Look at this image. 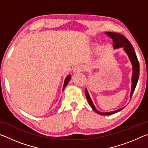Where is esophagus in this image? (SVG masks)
Returning <instances> with one entry per match:
<instances>
[{
	"label": "esophagus",
	"mask_w": 148,
	"mask_h": 148,
	"mask_svg": "<svg viewBox=\"0 0 148 148\" xmlns=\"http://www.w3.org/2000/svg\"><path fill=\"white\" fill-rule=\"evenodd\" d=\"M84 71V69L81 66H75L73 69V73L74 74H78L79 72H83Z\"/></svg>",
	"instance_id": "obj_1"
}]
</instances>
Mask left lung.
<instances>
[{
	"instance_id": "8db88e82",
	"label": "left lung",
	"mask_w": 148,
	"mask_h": 148,
	"mask_svg": "<svg viewBox=\"0 0 148 148\" xmlns=\"http://www.w3.org/2000/svg\"><path fill=\"white\" fill-rule=\"evenodd\" d=\"M107 36H108L110 38L112 39L113 41V48L114 49L117 48H121L123 47V48L124 51L126 53V54L128 56L129 59L131 61V63L132 66V78H131V92L130 93V99H131V97L133 95V92L134 91V89L136 88L138 80L139 77V73H140V66L139 62L138 61L136 55L135 54L134 49L133 47L130 43V42L127 40L123 35L120 34L117 32H105ZM86 96L88 101L89 104L91 106V108L94 110V111L99 115H103V116H109V115H112L114 114H116L117 112L121 111V110L124 108L125 107L121 108L117 110H114L112 112H99L98 110H97L95 108V105L93 104L92 102V100L90 97V95L88 92L87 89H86Z\"/></svg>"
}]
</instances>
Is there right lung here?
Masks as SVG:
<instances>
[{
  "instance_id": "right-lung-1",
  "label": "right lung",
  "mask_w": 148,
  "mask_h": 148,
  "mask_svg": "<svg viewBox=\"0 0 148 148\" xmlns=\"http://www.w3.org/2000/svg\"><path fill=\"white\" fill-rule=\"evenodd\" d=\"M71 79V75H69V76H67L66 77V78L64 79V85H63V87H62V91H64V89L65 87H66L67 85H68L69 82H70V80Z\"/></svg>"
}]
</instances>
